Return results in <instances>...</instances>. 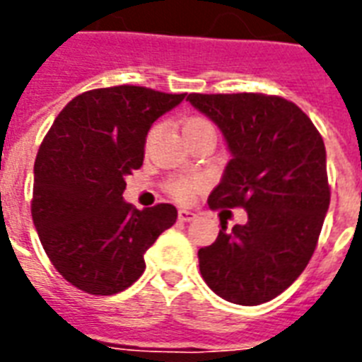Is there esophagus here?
<instances>
[{"label":"esophagus","instance_id":"1","mask_svg":"<svg viewBox=\"0 0 362 362\" xmlns=\"http://www.w3.org/2000/svg\"><path fill=\"white\" fill-rule=\"evenodd\" d=\"M195 218H197V214L192 212V210H186V209L178 210V220L180 221H193Z\"/></svg>","mask_w":362,"mask_h":362}]
</instances>
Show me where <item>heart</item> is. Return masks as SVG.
Segmentation results:
<instances>
[{"label":"heart","instance_id":"1","mask_svg":"<svg viewBox=\"0 0 362 362\" xmlns=\"http://www.w3.org/2000/svg\"><path fill=\"white\" fill-rule=\"evenodd\" d=\"M199 131H214V125L210 124V120H206L204 116H187L186 120L182 122V133H184V136L199 133ZM153 133H156V129L148 133L146 144H150ZM204 186H206V178L204 176H176V178H170L165 187H167L170 197H175L180 203H189L195 197V193L201 192Z\"/></svg>","mask_w":362,"mask_h":362}]
</instances>
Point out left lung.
I'll return each mask as SVG.
<instances>
[{
    "instance_id": "left-lung-1",
    "label": "left lung",
    "mask_w": 362,
    "mask_h": 362,
    "mask_svg": "<svg viewBox=\"0 0 362 362\" xmlns=\"http://www.w3.org/2000/svg\"><path fill=\"white\" fill-rule=\"evenodd\" d=\"M214 120L231 161L209 206L244 209L247 221L199 250L206 286L229 303L257 306L284 293L314 255L331 187L325 144L297 105L264 93H189Z\"/></svg>"
}]
</instances>
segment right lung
Wrapping results in <instances>:
<instances>
[{
  "label": "right lung",
  "instance_id": "obj_1",
  "mask_svg": "<svg viewBox=\"0 0 362 362\" xmlns=\"http://www.w3.org/2000/svg\"><path fill=\"white\" fill-rule=\"evenodd\" d=\"M186 93L98 88L71 99L37 152L31 218L50 263L71 286L116 295L146 269L144 252L176 221L159 203L136 210L122 197L141 169L150 125Z\"/></svg>",
  "mask_w": 362,
  "mask_h": 362
}]
</instances>
